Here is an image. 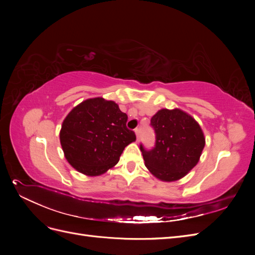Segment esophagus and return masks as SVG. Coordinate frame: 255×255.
<instances>
[{
  "label": "esophagus",
  "mask_w": 255,
  "mask_h": 255,
  "mask_svg": "<svg viewBox=\"0 0 255 255\" xmlns=\"http://www.w3.org/2000/svg\"><path fill=\"white\" fill-rule=\"evenodd\" d=\"M135 134L137 137V141H139V137H140V128H136L135 129Z\"/></svg>",
  "instance_id": "obj_1"
}]
</instances>
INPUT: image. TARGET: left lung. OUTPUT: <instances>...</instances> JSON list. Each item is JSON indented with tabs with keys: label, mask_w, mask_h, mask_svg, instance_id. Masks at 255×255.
<instances>
[{
	"label": "left lung",
	"mask_w": 255,
	"mask_h": 255,
	"mask_svg": "<svg viewBox=\"0 0 255 255\" xmlns=\"http://www.w3.org/2000/svg\"><path fill=\"white\" fill-rule=\"evenodd\" d=\"M155 145L140 150L144 165L158 180L173 182L186 175L199 161L205 138L199 123L185 112L160 110L151 118Z\"/></svg>",
	"instance_id": "1"
}]
</instances>
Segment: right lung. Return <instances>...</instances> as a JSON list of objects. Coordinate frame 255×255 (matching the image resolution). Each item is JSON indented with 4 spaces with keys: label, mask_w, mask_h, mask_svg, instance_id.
I'll use <instances>...</instances> for the list:
<instances>
[{
    "label": "right lung",
    "mask_w": 255,
    "mask_h": 255,
    "mask_svg": "<svg viewBox=\"0 0 255 255\" xmlns=\"http://www.w3.org/2000/svg\"><path fill=\"white\" fill-rule=\"evenodd\" d=\"M128 115L103 98L85 100L65 118L59 139L74 169L89 176L103 174L119 161L126 146L136 140L127 128Z\"/></svg>",
    "instance_id": "right-lung-1"
}]
</instances>
